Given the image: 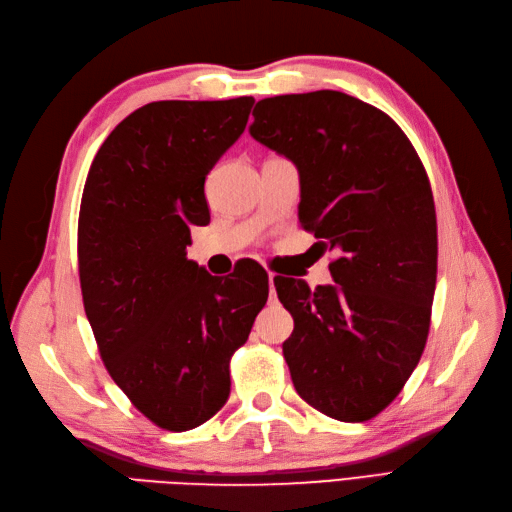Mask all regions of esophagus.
<instances>
[{
	"label": "esophagus",
	"mask_w": 512,
	"mask_h": 512,
	"mask_svg": "<svg viewBox=\"0 0 512 512\" xmlns=\"http://www.w3.org/2000/svg\"><path fill=\"white\" fill-rule=\"evenodd\" d=\"M273 273H269V301H275V286H273Z\"/></svg>",
	"instance_id": "esophagus-1"
}]
</instances>
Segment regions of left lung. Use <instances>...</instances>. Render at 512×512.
Masks as SVG:
<instances>
[{
    "label": "left lung",
    "mask_w": 512,
    "mask_h": 512,
    "mask_svg": "<svg viewBox=\"0 0 512 512\" xmlns=\"http://www.w3.org/2000/svg\"><path fill=\"white\" fill-rule=\"evenodd\" d=\"M250 134L299 168V220L333 252L335 284L277 280L294 318L284 359L318 412L369 421L404 389L429 335L438 273L425 166L380 108L342 91L260 100Z\"/></svg>",
    "instance_id": "1"
}]
</instances>
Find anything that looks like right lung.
<instances>
[{
  "label": "right lung",
  "instance_id": "right-lung-1",
  "mask_svg": "<svg viewBox=\"0 0 512 512\" xmlns=\"http://www.w3.org/2000/svg\"><path fill=\"white\" fill-rule=\"evenodd\" d=\"M252 106L250 96L145 104L108 134L85 181V314L115 384L168 431L203 425L226 404L230 356L269 297L254 262L218 282L185 258L190 226L209 220L205 179Z\"/></svg>",
  "mask_w": 512,
  "mask_h": 512
}]
</instances>
